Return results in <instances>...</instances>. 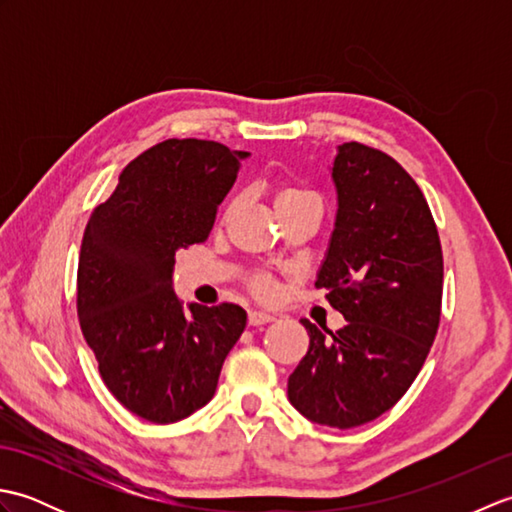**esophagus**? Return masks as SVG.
Returning a JSON list of instances; mask_svg holds the SVG:
<instances>
[{
  "instance_id": "1",
  "label": "esophagus",
  "mask_w": 512,
  "mask_h": 512,
  "mask_svg": "<svg viewBox=\"0 0 512 512\" xmlns=\"http://www.w3.org/2000/svg\"><path fill=\"white\" fill-rule=\"evenodd\" d=\"M270 321H275V314L264 312V310H250L248 312V323L250 325H264V323H270Z\"/></svg>"
}]
</instances>
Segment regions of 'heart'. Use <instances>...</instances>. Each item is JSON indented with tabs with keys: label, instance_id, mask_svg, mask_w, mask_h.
I'll use <instances>...</instances> for the list:
<instances>
[{
	"label": "heart",
	"instance_id": "heart-1",
	"mask_svg": "<svg viewBox=\"0 0 512 512\" xmlns=\"http://www.w3.org/2000/svg\"><path fill=\"white\" fill-rule=\"evenodd\" d=\"M301 204H319V198L317 193H312L308 189H301V187H281L277 193H275V209L277 211H286V209H295V206H301ZM253 288L259 292V295H273V279L268 277H257L253 281Z\"/></svg>",
	"mask_w": 512,
	"mask_h": 512
}]
</instances>
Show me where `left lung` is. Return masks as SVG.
<instances>
[{
    "instance_id": "8db88e82",
    "label": "left lung",
    "mask_w": 512,
    "mask_h": 512,
    "mask_svg": "<svg viewBox=\"0 0 512 512\" xmlns=\"http://www.w3.org/2000/svg\"><path fill=\"white\" fill-rule=\"evenodd\" d=\"M336 215L317 288L345 317L310 334L288 378L301 416L352 429L383 416L416 380L436 339L442 248L420 187L394 158L361 143L336 147Z\"/></svg>"
}]
</instances>
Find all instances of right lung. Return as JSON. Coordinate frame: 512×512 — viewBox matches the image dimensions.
<instances>
[{
	"label": "right lung",
	"instance_id": "right-lung-1",
	"mask_svg": "<svg viewBox=\"0 0 512 512\" xmlns=\"http://www.w3.org/2000/svg\"><path fill=\"white\" fill-rule=\"evenodd\" d=\"M248 151L169 138L129 162L85 226L76 310L103 383L136 416L178 422L209 402L246 328L235 303L182 306L180 248L209 237Z\"/></svg>",
	"mask_w": 512,
	"mask_h": 512
}]
</instances>
